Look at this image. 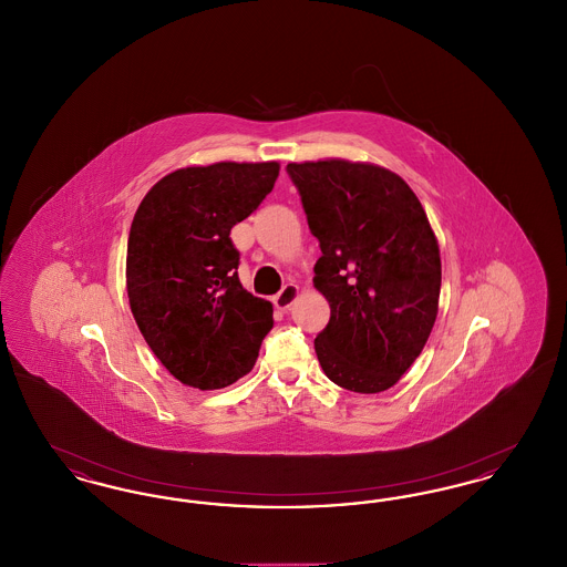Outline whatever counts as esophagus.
Wrapping results in <instances>:
<instances>
[{
  "label": "esophagus",
  "mask_w": 567,
  "mask_h": 567,
  "mask_svg": "<svg viewBox=\"0 0 567 567\" xmlns=\"http://www.w3.org/2000/svg\"><path fill=\"white\" fill-rule=\"evenodd\" d=\"M297 296H299L297 285H287L278 296L274 297V306H276L278 310H289V308L293 306Z\"/></svg>",
  "instance_id": "esophagus-1"
}]
</instances>
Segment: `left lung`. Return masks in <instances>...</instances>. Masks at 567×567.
Listing matches in <instances>:
<instances>
[{
	"label": "left lung",
	"instance_id": "left-lung-1",
	"mask_svg": "<svg viewBox=\"0 0 567 567\" xmlns=\"http://www.w3.org/2000/svg\"><path fill=\"white\" fill-rule=\"evenodd\" d=\"M321 244L315 287L331 317L315 340L324 377L354 393L391 389L432 333L442 261L430 218L402 176L349 159L289 163Z\"/></svg>",
	"mask_w": 567,
	"mask_h": 567
}]
</instances>
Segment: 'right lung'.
<instances>
[{"mask_svg": "<svg viewBox=\"0 0 567 567\" xmlns=\"http://www.w3.org/2000/svg\"><path fill=\"white\" fill-rule=\"evenodd\" d=\"M280 163L218 162L163 176L135 210L127 297L146 344L183 384L213 391L248 374L274 324L238 278L231 227L274 189Z\"/></svg>", "mask_w": 567, "mask_h": 567, "instance_id": "right-lung-1", "label": "right lung"}]
</instances>
